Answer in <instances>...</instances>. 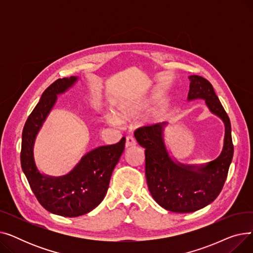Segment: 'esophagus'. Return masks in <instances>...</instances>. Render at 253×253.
<instances>
[{
    "label": "esophagus",
    "mask_w": 253,
    "mask_h": 253,
    "mask_svg": "<svg viewBox=\"0 0 253 253\" xmlns=\"http://www.w3.org/2000/svg\"><path fill=\"white\" fill-rule=\"evenodd\" d=\"M136 144V140L135 138L132 136V135H128L126 137V142H125V147L126 148H130V147H133V145Z\"/></svg>",
    "instance_id": "1"
}]
</instances>
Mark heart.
Here are the masks:
<instances>
[{
	"mask_svg": "<svg viewBox=\"0 0 253 253\" xmlns=\"http://www.w3.org/2000/svg\"><path fill=\"white\" fill-rule=\"evenodd\" d=\"M136 112H137V109H135V108H126L124 110L120 111L119 116H120V119H121V120H128L131 117H133L136 114ZM110 120H111V122H113V123H118L119 122L118 119L115 118V117H111Z\"/></svg>",
	"mask_w": 253,
	"mask_h": 253,
	"instance_id": "heart-1",
	"label": "heart"
}]
</instances>
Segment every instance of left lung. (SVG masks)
<instances>
[{
    "instance_id": "8db88e82",
    "label": "left lung",
    "mask_w": 253,
    "mask_h": 253,
    "mask_svg": "<svg viewBox=\"0 0 253 253\" xmlns=\"http://www.w3.org/2000/svg\"><path fill=\"white\" fill-rule=\"evenodd\" d=\"M188 99H205L209 110L224 123L223 149L215 160L202 166L183 165L170 158L163 136L162 124L145 125L135 130L137 142L145 149V176L155 201L166 210L188 213L215 200L222 190L233 159L231 122L208 80L192 75Z\"/></svg>"
}]
</instances>
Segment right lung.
<instances>
[{
	"instance_id": "add662e5",
	"label": "right lung",
	"mask_w": 253,
	"mask_h": 253,
	"mask_svg": "<svg viewBox=\"0 0 253 253\" xmlns=\"http://www.w3.org/2000/svg\"><path fill=\"white\" fill-rule=\"evenodd\" d=\"M76 81V77L58 79L43 92L24 124L20 152L22 171L40 204L49 212L66 217L86 214L101 203L126 140L122 137L115 144L89 152L66 175L52 177L38 170L33 152L36 135L54 105L57 94L68 90Z\"/></svg>"
}]
</instances>
